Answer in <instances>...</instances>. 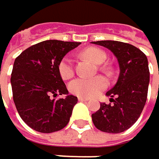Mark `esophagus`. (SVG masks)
<instances>
[{"instance_id": "34e87169", "label": "esophagus", "mask_w": 159, "mask_h": 159, "mask_svg": "<svg viewBox=\"0 0 159 159\" xmlns=\"http://www.w3.org/2000/svg\"><path fill=\"white\" fill-rule=\"evenodd\" d=\"M78 100L81 101V102H86V101H88L89 99H88V98H84V97H78Z\"/></svg>"}]
</instances>
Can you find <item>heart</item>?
<instances>
[{
  "label": "heart",
  "mask_w": 159,
  "mask_h": 159,
  "mask_svg": "<svg viewBox=\"0 0 159 159\" xmlns=\"http://www.w3.org/2000/svg\"><path fill=\"white\" fill-rule=\"evenodd\" d=\"M83 53L85 57L98 65L103 64L107 58V54L105 53V52L94 47L85 49L83 52ZM58 72L61 77L65 80L69 79L73 76L75 73V66L74 62L70 56L66 55L60 60L58 64ZM107 81L102 76H97L94 78L78 77L70 82L68 88L70 93L75 95H77L79 97L90 98L101 93L107 88Z\"/></svg>",
  "instance_id": "b5f03b06"
}]
</instances>
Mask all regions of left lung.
I'll return each mask as SVG.
<instances>
[{
	"mask_svg": "<svg viewBox=\"0 0 159 159\" xmlns=\"http://www.w3.org/2000/svg\"><path fill=\"white\" fill-rule=\"evenodd\" d=\"M92 43L111 51L120 69L116 84L106 94L113 104L101 103L99 110L92 115V120L103 132L121 133L137 122L145 107L149 84L148 58L142 51L129 43L117 41Z\"/></svg>",
	"mask_w": 159,
	"mask_h": 159,
	"instance_id": "left-lung-1",
	"label": "left lung"
}]
</instances>
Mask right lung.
Listing matches in <instances>:
<instances>
[{
    "label": "right lung",
    "instance_id": "obj_1",
    "mask_svg": "<svg viewBox=\"0 0 159 159\" xmlns=\"http://www.w3.org/2000/svg\"><path fill=\"white\" fill-rule=\"evenodd\" d=\"M80 43L47 40L36 43L15 59L11 76L13 102L22 120L41 133H52L69 123L77 97L68 94L58 72L60 60ZM66 94L65 98L51 96Z\"/></svg>",
    "mask_w": 159,
    "mask_h": 159
}]
</instances>
